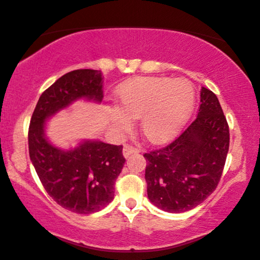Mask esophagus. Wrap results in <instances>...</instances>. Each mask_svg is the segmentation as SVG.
Here are the masks:
<instances>
[{
  "mask_svg": "<svg viewBox=\"0 0 260 260\" xmlns=\"http://www.w3.org/2000/svg\"><path fill=\"white\" fill-rule=\"evenodd\" d=\"M139 152H140V149L135 148V147H133V146H131V145L123 146L122 153H123V156H125V158L129 156L131 154H133V153H139Z\"/></svg>",
  "mask_w": 260,
  "mask_h": 260,
  "instance_id": "34e87169",
  "label": "esophagus"
}]
</instances>
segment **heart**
Wrapping results in <instances>:
<instances>
[{"instance_id":"b5f03b06","label":"heart","mask_w":260,"mask_h":260,"mask_svg":"<svg viewBox=\"0 0 260 260\" xmlns=\"http://www.w3.org/2000/svg\"><path fill=\"white\" fill-rule=\"evenodd\" d=\"M196 92L185 79L166 76L137 78L119 90V109L113 122L120 131H128L131 119H140V129L152 144H164L179 133L193 109Z\"/></svg>"}]
</instances>
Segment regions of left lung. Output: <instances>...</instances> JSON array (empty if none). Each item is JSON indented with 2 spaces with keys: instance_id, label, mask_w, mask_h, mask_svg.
I'll use <instances>...</instances> for the list:
<instances>
[{
  "instance_id": "1",
  "label": "left lung",
  "mask_w": 260,
  "mask_h": 260,
  "mask_svg": "<svg viewBox=\"0 0 260 260\" xmlns=\"http://www.w3.org/2000/svg\"><path fill=\"white\" fill-rule=\"evenodd\" d=\"M198 115L171 144L145 153L149 202L170 213L202 204L217 188L230 146V131L213 92L203 87Z\"/></svg>"
}]
</instances>
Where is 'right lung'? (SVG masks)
I'll return each mask as SVG.
<instances>
[{"label":"right lung","instance_id":"right-lung-1","mask_svg":"<svg viewBox=\"0 0 260 260\" xmlns=\"http://www.w3.org/2000/svg\"><path fill=\"white\" fill-rule=\"evenodd\" d=\"M102 98L101 72H69L41 94L29 125V156L43 187L60 206L80 214L100 211L114 199L115 180L126 161L122 146L87 140L63 151L46 138V121L79 99Z\"/></svg>","mask_w":260,"mask_h":260}]
</instances>
